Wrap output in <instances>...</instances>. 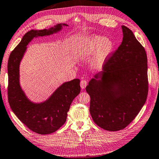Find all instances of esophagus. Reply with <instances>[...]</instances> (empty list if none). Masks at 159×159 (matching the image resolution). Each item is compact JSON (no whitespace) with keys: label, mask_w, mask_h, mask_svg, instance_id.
Wrapping results in <instances>:
<instances>
[{"label":"esophagus","mask_w":159,"mask_h":159,"mask_svg":"<svg viewBox=\"0 0 159 159\" xmlns=\"http://www.w3.org/2000/svg\"><path fill=\"white\" fill-rule=\"evenodd\" d=\"M87 84H88L87 81H86V80H82V81H81L80 86H81V88H82V89H85L86 85H87Z\"/></svg>","instance_id":"34e87169"}]
</instances>
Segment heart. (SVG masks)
<instances>
[{
    "mask_svg": "<svg viewBox=\"0 0 159 159\" xmlns=\"http://www.w3.org/2000/svg\"><path fill=\"white\" fill-rule=\"evenodd\" d=\"M115 44L112 41L107 40L104 37L93 35L81 44L79 57L82 60L92 61L94 68H100L114 50Z\"/></svg>",
    "mask_w": 159,
    "mask_h": 159,
    "instance_id": "obj_1",
    "label": "heart"
}]
</instances>
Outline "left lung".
<instances>
[{
    "instance_id": "left-lung-1",
    "label": "left lung",
    "mask_w": 159,
    "mask_h": 159,
    "mask_svg": "<svg viewBox=\"0 0 159 159\" xmlns=\"http://www.w3.org/2000/svg\"><path fill=\"white\" fill-rule=\"evenodd\" d=\"M120 46L107 59L102 71L89 82L90 113L98 126L116 131L136 118L148 93L145 50L127 27L122 26Z\"/></svg>"
}]
</instances>
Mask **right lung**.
Listing matches in <instances>:
<instances>
[{
  "instance_id": "right-lung-1",
  "label": "right lung",
  "mask_w": 159,
  "mask_h": 159,
  "mask_svg": "<svg viewBox=\"0 0 159 159\" xmlns=\"http://www.w3.org/2000/svg\"><path fill=\"white\" fill-rule=\"evenodd\" d=\"M67 24L60 23L49 29L31 30L11 51L8 59V102L12 111L30 129L39 134H49L58 130L66 121L70 104L80 93V80L64 82L46 101L35 103L27 98L19 82V66L27 46L34 37L58 32Z\"/></svg>"
}]
</instances>
